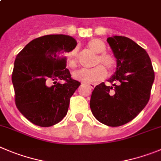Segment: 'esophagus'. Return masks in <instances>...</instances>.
I'll list each match as a JSON object with an SVG mask.
<instances>
[{"label":"esophagus","instance_id":"obj_1","mask_svg":"<svg viewBox=\"0 0 161 161\" xmlns=\"http://www.w3.org/2000/svg\"><path fill=\"white\" fill-rule=\"evenodd\" d=\"M88 85V86L89 87V88H92V89H93V88H95V87H96V85H95V84H92V83H91V84H88V85Z\"/></svg>","mask_w":161,"mask_h":161}]
</instances>
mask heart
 Wrapping results in <instances>:
<instances>
[{"label":"heart","mask_w":161,"mask_h":161,"mask_svg":"<svg viewBox=\"0 0 161 161\" xmlns=\"http://www.w3.org/2000/svg\"><path fill=\"white\" fill-rule=\"evenodd\" d=\"M87 46L94 53H97V56L95 59L94 64H101L105 67L108 71H113L116 67V61L113 57L108 54L104 53L106 49L105 44L101 40L92 39L88 41ZM68 64L69 67L75 68L77 64L78 57L77 50L74 48L70 51L68 54L67 57ZM107 76V73L104 68L101 65L96 66L90 69H80L73 73V77L77 80L84 82L86 84L96 83L101 81Z\"/></svg>","instance_id":"b5f03b06"}]
</instances>
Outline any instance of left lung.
<instances>
[{
  "label": "left lung",
  "instance_id": "obj_1",
  "mask_svg": "<svg viewBox=\"0 0 161 161\" xmlns=\"http://www.w3.org/2000/svg\"><path fill=\"white\" fill-rule=\"evenodd\" d=\"M116 59V72L108 81L97 85L90 108L98 121L111 127L133 120L148 104L154 81V71L147 52L128 37L107 39Z\"/></svg>",
  "mask_w": 161,
  "mask_h": 161
}]
</instances>
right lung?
<instances>
[{"label":"right lung","instance_id":"right-lung-1","mask_svg":"<svg viewBox=\"0 0 161 161\" xmlns=\"http://www.w3.org/2000/svg\"><path fill=\"white\" fill-rule=\"evenodd\" d=\"M76 46L70 36L46 35L32 40L17 54L12 74L16 105L32 124L53 126L67 114L70 97L80 83L71 78L64 54ZM51 79L66 83L48 86Z\"/></svg>","mask_w":161,"mask_h":161}]
</instances>
